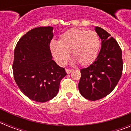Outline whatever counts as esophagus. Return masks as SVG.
I'll return each instance as SVG.
<instances>
[{
  "label": "esophagus",
  "mask_w": 131,
  "mask_h": 131,
  "mask_svg": "<svg viewBox=\"0 0 131 131\" xmlns=\"http://www.w3.org/2000/svg\"><path fill=\"white\" fill-rule=\"evenodd\" d=\"M66 71L67 73H70L71 72L73 71V69H66Z\"/></svg>",
  "instance_id": "obj_1"
}]
</instances>
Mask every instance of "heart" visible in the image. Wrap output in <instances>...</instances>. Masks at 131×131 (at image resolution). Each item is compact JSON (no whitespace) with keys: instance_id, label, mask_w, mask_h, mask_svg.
I'll list each match as a JSON object with an SVG mask.
<instances>
[{"instance_id":"b5f03b06","label":"heart","mask_w":131,"mask_h":131,"mask_svg":"<svg viewBox=\"0 0 131 131\" xmlns=\"http://www.w3.org/2000/svg\"><path fill=\"white\" fill-rule=\"evenodd\" d=\"M100 48V37L93 31L73 28L60 37L58 42L50 44V50L56 61L65 65L71 52L72 58L81 66L91 65L98 56Z\"/></svg>"}]
</instances>
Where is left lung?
<instances>
[{
  "label": "left lung",
  "mask_w": 131,
  "mask_h": 131,
  "mask_svg": "<svg viewBox=\"0 0 131 131\" xmlns=\"http://www.w3.org/2000/svg\"><path fill=\"white\" fill-rule=\"evenodd\" d=\"M96 31L102 40V47L93 63L81 69L78 87L82 96L89 100L104 98L115 89L122 75V52L111 35L100 27Z\"/></svg>",
  "instance_id": "obj_1"
}]
</instances>
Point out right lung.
Listing matches in <instances>:
<instances>
[{
	"instance_id": "add662e5",
	"label": "right lung",
	"mask_w": 131,
	"mask_h": 131,
	"mask_svg": "<svg viewBox=\"0 0 131 131\" xmlns=\"http://www.w3.org/2000/svg\"><path fill=\"white\" fill-rule=\"evenodd\" d=\"M53 27H39L23 35L14 50V78L21 92L31 100L45 102L57 95L66 69L52 60L50 44Z\"/></svg>"
}]
</instances>
